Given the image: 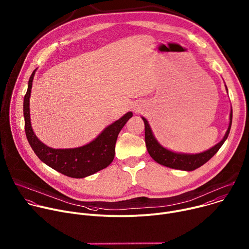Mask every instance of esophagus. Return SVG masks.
<instances>
[{"label": "esophagus", "instance_id": "esophagus-1", "mask_svg": "<svg viewBox=\"0 0 249 249\" xmlns=\"http://www.w3.org/2000/svg\"><path fill=\"white\" fill-rule=\"evenodd\" d=\"M135 112H138V110H137V109H135Z\"/></svg>", "mask_w": 249, "mask_h": 249}]
</instances>
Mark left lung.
<instances>
[{"label": "left lung", "instance_id": "obj_1", "mask_svg": "<svg viewBox=\"0 0 249 249\" xmlns=\"http://www.w3.org/2000/svg\"><path fill=\"white\" fill-rule=\"evenodd\" d=\"M226 90L228 91L227 86H226ZM141 118H142V120L144 122V125H145L146 148H147V151H148L149 155L152 157V159L155 162H157L158 164L163 165L165 167L190 172V171H194L195 169L201 167L206 162H208L218 152L221 146L224 144V142L228 138L230 130H231V121H232V109H231V113H230L229 127H228L223 139L219 143H217L215 146L208 149V150L200 152V153H195V154L174 152L172 150H169V149H167L166 147L162 146L158 142V140L155 138L148 121L144 117H141Z\"/></svg>", "mask_w": 249, "mask_h": 249}]
</instances>
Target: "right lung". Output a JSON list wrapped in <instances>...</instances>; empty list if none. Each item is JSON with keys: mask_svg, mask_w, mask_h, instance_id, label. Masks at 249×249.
<instances>
[{"mask_svg": "<svg viewBox=\"0 0 249 249\" xmlns=\"http://www.w3.org/2000/svg\"><path fill=\"white\" fill-rule=\"evenodd\" d=\"M36 71L37 69L30 75L27 92L23 100L25 133L34 153L47 166L70 178H86L107 168L115 158V147L118 135L126 122L132 117V112L124 114L121 119L105 127L95 139L83 146L66 149L49 147L35 135L30 121L29 98Z\"/></svg>", "mask_w": 249, "mask_h": 249, "instance_id": "right-lung-1", "label": "right lung"}]
</instances>
